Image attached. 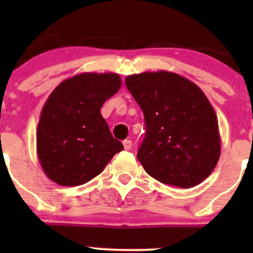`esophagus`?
I'll return each mask as SVG.
<instances>
[{"label": "esophagus", "instance_id": "1", "mask_svg": "<svg viewBox=\"0 0 253 253\" xmlns=\"http://www.w3.org/2000/svg\"><path fill=\"white\" fill-rule=\"evenodd\" d=\"M122 144H124V148L126 150H129L132 148V141H129V139H125Z\"/></svg>", "mask_w": 253, "mask_h": 253}]
</instances>
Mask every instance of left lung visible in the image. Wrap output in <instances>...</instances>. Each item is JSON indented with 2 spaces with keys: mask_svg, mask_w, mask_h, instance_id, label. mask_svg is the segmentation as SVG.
Returning a JSON list of instances; mask_svg holds the SVG:
<instances>
[{
  "mask_svg": "<svg viewBox=\"0 0 253 253\" xmlns=\"http://www.w3.org/2000/svg\"><path fill=\"white\" fill-rule=\"evenodd\" d=\"M126 86L144 114L139 163L155 180L190 188L206 180L220 157V134L213 106L202 89L174 72L126 77Z\"/></svg>",
  "mask_w": 253,
  "mask_h": 253,
  "instance_id": "obj_1",
  "label": "left lung"
}]
</instances>
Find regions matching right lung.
Wrapping results in <instances>:
<instances>
[{
    "instance_id": "1",
    "label": "right lung",
    "mask_w": 253,
    "mask_h": 253,
    "mask_svg": "<svg viewBox=\"0 0 253 253\" xmlns=\"http://www.w3.org/2000/svg\"><path fill=\"white\" fill-rule=\"evenodd\" d=\"M120 88L117 73L85 72L61 82L48 95L38 124L37 153L51 181L83 185L124 149L100 112Z\"/></svg>"
}]
</instances>
